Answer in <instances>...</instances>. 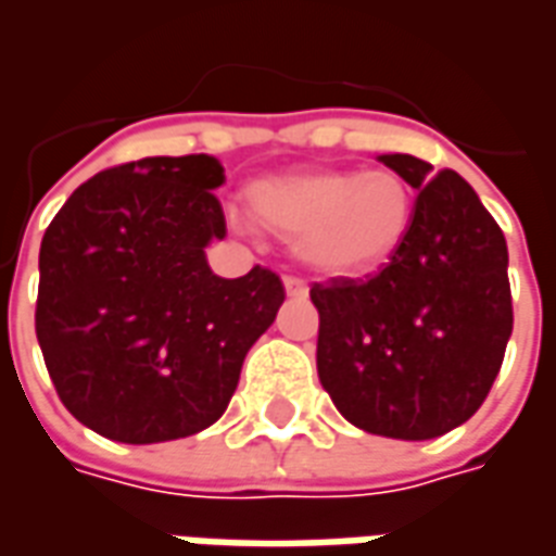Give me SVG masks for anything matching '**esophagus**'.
I'll list each match as a JSON object with an SVG mask.
<instances>
[{"label": "esophagus", "instance_id": "obj_1", "mask_svg": "<svg viewBox=\"0 0 556 556\" xmlns=\"http://www.w3.org/2000/svg\"><path fill=\"white\" fill-rule=\"evenodd\" d=\"M282 282H286V294L289 298H306L309 294V289H306V282L301 277H286Z\"/></svg>", "mask_w": 556, "mask_h": 556}]
</instances>
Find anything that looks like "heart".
Segmentation results:
<instances>
[{
    "label": "heart",
    "instance_id": "b5f03b06",
    "mask_svg": "<svg viewBox=\"0 0 556 556\" xmlns=\"http://www.w3.org/2000/svg\"><path fill=\"white\" fill-rule=\"evenodd\" d=\"M253 217L294 241L306 265L361 277L402 250L414 223L410 184L393 169L291 172L250 184Z\"/></svg>",
    "mask_w": 556,
    "mask_h": 556
}]
</instances>
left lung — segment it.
<instances>
[{
    "instance_id": "8db88e82",
    "label": "left lung",
    "mask_w": 556,
    "mask_h": 556,
    "mask_svg": "<svg viewBox=\"0 0 556 556\" xmlns=\"http://www.w3.org/2000/svg\"><path fill=\"white\" fill-rule=\"evenodd\" d=\"M381 163L419 190L414 223L369 279L315 282L318 378L351 426L429 441L473 417L513 337L501 226L453 169L410 154Z\"/></svg>"
}]
</instances>
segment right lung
Wrapping results in <instances>:
<instances>
[{
    "label": "right lung",
    "instance_id": "obj_1",
    "mask_svg": "<svg viewBox=\"0 0 556 556\" xmlns=\"http://www.w3.org/2000/svg\"><path fill=\"white\" fill-rule=\"evenodd\" d=\"M217 157H142L77 187L38 255L35 333L55 393L118 443L178 441L229 408L247 351L286 289L255 265L223 279L205 247L226 238Z\"/></svg>",
    "mask_w": 556,
    "mask_h": 556
}]
</instances>
